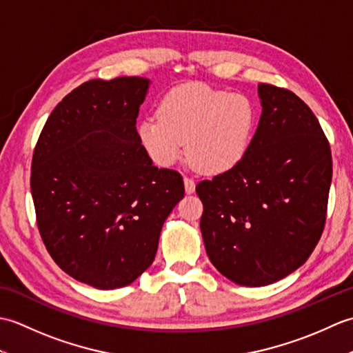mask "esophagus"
Returning <instances> with one entry per match:
<instances>
[{
    "label": "esophagus",
    "instance_id": "esophagus-1",
    "mask_svg": "<svg viewBox=\"0 0 353 353\" xmlns=\"http://www.w3.org/2000/svg\"><path fill=\"white\" fill-rule=\"evenodd\" d=\"M183 182H185V191H186V194H192L194 191H196V182H194L191 177H185Z\"/></svg>",
    "mask_w": 353,
    "mask_h": 353
}]
</instances>
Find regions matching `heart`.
<instances>
[{
    "instance_id": "obj_1",
    "label": "heart",
    "mask_w": 353,
    "mask_h": 353,
    "mask_svg": "<svg viewBox=\"0 0 353 353\" xmlns=\"http://www.w3.org/2000/svg\"><path fill=\"white\" fill-rule=\"evenodd\" d=\"M256 121V104L247 95L190 83L165 94L157 117L139 121L137 137L159 167L177 162L186 142L188 156L201 171L223 174L244 159Z\"/></svg>"
}]
</instances>
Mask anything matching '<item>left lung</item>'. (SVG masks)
<instances>
[{
    "label": "left lung",
    "mask_w": 353,
    "mask_h": 353,
    "mask_svg": "<svg viewBox=\"0 0 353 353\" xmlns=\"http://www.w3.org/2000/svg\"><path fill=\"white\" fill-rule=\"evenodd\" d=\"M262 114L235 168L201 181L200 230L214 267L244 287H264L303 265L323 234L332 156L312 110L259 83Z\"/></svg>",
    "instance_id": "1"
}]
</instances>
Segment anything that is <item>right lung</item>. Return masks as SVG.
<instances>
[{"instance_id": "add662e5", "label": "right lung", "mask_w": 353, "mask_h": 353, "mask_svg": "<svg viewBox=\"0 0 353 353\" xmlns=\"http://www.w3.org/2000/svg\"><path fill=\"white\" fill-rule=\"evenodd\" d=\"M150 80H89L51 112L32 161L37 229L51 258L100 290L132 283L154 261L163 221L185 196L174 170L139 145Z\"/></svg>"}]
</instances>
